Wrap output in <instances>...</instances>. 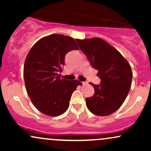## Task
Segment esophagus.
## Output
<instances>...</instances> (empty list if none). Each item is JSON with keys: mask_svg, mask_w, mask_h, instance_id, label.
I'll list each match as a JSON object with an SVG mask.
<instances>
[{"mask_svg": "<svg viewBox=\"0 0 151 151\" xmlns=\"http://www.w3.org/2000/svg\"><path fill=\"white\" fill-rule=\"evenodd\" d=\"M82 84H83V85H86V84H87V82H86V81H84V82H82Z\"/></svg>", "mask_w": 151, "mask_h": 151, "instance_id": "34e87169", "label": "esophagus"}]
</instances>
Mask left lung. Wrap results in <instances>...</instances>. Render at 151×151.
Masks as SVG:
<instances>
[{
    "label": "left lung",
    "instance_id": "obj_1",
    "mask_svg": "<svg viewBox=\"0 0 151 151\" xmlns=\"http://www.w3.org/2000/svg\"><path fill=\"white\" fill-rule=\"evenodd\" d=\"M76 40L101 79L98 85L90 83L94 93L86 99V106L95 115H110L120 108L129 92L133 77L131 66L117 50L101 38Z\"/></svg>",
    "mask_w": 151,
    "mask_h": 151
}]
</instances>
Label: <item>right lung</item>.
<instances>
[{
	"instance_id": "right-lung-1",
	"label": "right lung",
	"mask_w": 151,
	"mask_h": 151,
	"mask_svg": "<svg viewBox=\"0 0 151 151\" xmlns=\"http://www.w3.org/2000/svg\"><path fill=\"white\" fill-rule=\"evenodd\" d=\"M79 50L72 37L52 34L32 46L24 65L26 90L35 108L45 115L58 116L68 109L72 93L81 82L61 79L66 54Z\"/></svg>"
}]
</instances>
